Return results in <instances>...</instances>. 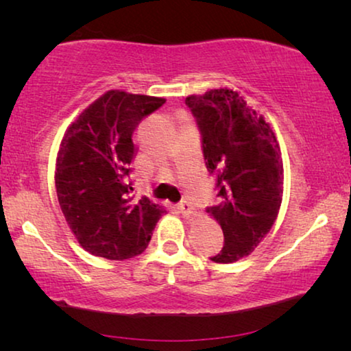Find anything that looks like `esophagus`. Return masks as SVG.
<instances>
[{
  "label": "esophagus",
  "mask_w": 351,
  "mask_h": 351,
  "mask_svg": "<svg viewBox=\"0 0 351 351\" xmlns=\"http://www.w3.org/2000/svg\"><path fill=\"white\" fill-rule=\"evenodd\" d=\"M179 210L184 215H186V217H190V215H193L195 214V209H193V206H191L189 201H182V203L179 204Z\"/></svg>",
  "instance_id": "34e87169"
}]
</instances>
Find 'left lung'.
<instances>
[{"instance_id": "obj_1", "label": "left lung", "mask_w": 351, "mask_h": 351, "mask_svg": "<svg viewBox=\"0 0 351 351\" xmlns=\"http://www.w3.org/2000/svg\"><path fill=\"white\" fill-rule=\"evenodd\" d=\"M203 136V155L217 176L220 204L208 209L222 227L225 244L210 257L232 263L247 257L280 213L285 169L270 124L237 90L210 89L185 99Z\"/></svg>"}]
</instances>
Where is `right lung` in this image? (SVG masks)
<instances>
[{
  "mask_svg": "<svg viewBox=\"0 0 351 351\" xmlns=\"http://www.w3.org/2000/svg\"><path fill=\"white\" fill-rule=\"evenodd\" d=\"M162 97L112 89L66 128L56 160V190L80 246L93 256L124 261L145 251L166 209L148 198L134 201L128 180L132 134Z\"/></svg>",
  "mask_w": 351,
  "mask_h": 351,
  "instance_id": "add662e5",
  "label": "right lung"
}]
</instances>
